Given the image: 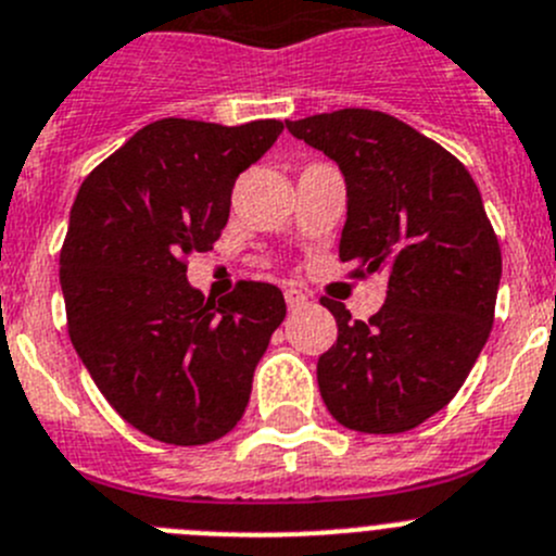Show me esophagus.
<instances>
[{
	"label": "esophagus",
	"instance_id": "1",
	"mask_svg": "<svg viewBox=\"0 0 556 556\" xmlns=\"http://www.w3.org/2000/svg\"><path fill=\"white\" fill-rule=\"evenodd\" d=\"M285 302H288V309L290 313H295V309L307 307V293L299 288H288L285 290Z\"/></svg>",
	"mask_w": 556,
	"mask_h": 556
}]
</instances>
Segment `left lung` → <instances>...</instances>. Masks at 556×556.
<instances>
[{
  "label": "left lung",
  "mask_w": 556,
  "mask_h": 556,
  "mask_svg": "<svg viewBox=\"0 0 556 556\" xmlns=\"http://www.w3.org/2000/svg\"><path fill=\"white\" fill-rule=\"evenodd\" d=\"M285 126L345 178L340 261L354 277H387L370 320L324 299L337 342L318 359L320 397L359 433L417 428L464 387L494 326L502 252L480 189L453 153L392 114L340 109Z\"/></svg>",
  "instance_id": "1"
}]
</instances>
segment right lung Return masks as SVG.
I'll return each mask as SVG.
<instances>
[{"label": "right lung", "instance_id": "right-lung-1", "mask_svg": "<svg viewBox=\"0 0 556 556\" xmlns=\"http://www.w3.org/2000/svg\"><path fill=\"white\" fill-rule=\"evenodd\" d=\"M282 128L164 117L76 194L60 252L67 334L101 395L150 439L194 447L230 433L285 320L277 285L238 282L211 302L186 279V257L225 230L236 178Z\"/></svg>", "mask_w": 556, "mask_h": 556}]
</instances>
